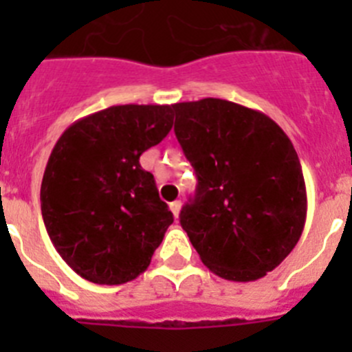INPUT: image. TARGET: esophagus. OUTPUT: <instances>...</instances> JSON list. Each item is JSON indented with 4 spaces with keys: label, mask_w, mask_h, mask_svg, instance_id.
Segmentation results:
<instances>
[{
    "label": "esophagus",
    "mask_w": 352,
    "mask_h": 352,
    "mask_svg": "<svg viewBox=\"0 0 352 352\" xmlns=\"http://www.w3.org/2000/svg\"><path fill=\"white\" fill-rule=\"evenodd\" d=\"M170 211H173L174 219H178L179 217V211H182V201H174V203L169 204Z\"/></svg>",
    "instance_id": "esophagus-1"
}]
</instances>
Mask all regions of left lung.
<instances>
[{"instance_id": "8db88e82", "label": "left lung", "mask_w": 352, "mask_h": 352, "mask_svg": "<svg viewBox=\"0 0 352 352\" xmlns=\"http://www.w3.org/2000/svg\"><path fill=\"white\" fill-rule=\"evenodd\" d=\"M174 132L197 174L179 222L204 266L232 282L263 278L291 254L307 188L291 139L272 118L222 98L173 105Z\"/></svg>"}]
</instances>
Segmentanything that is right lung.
I'll list each match as a JSON object with an SVG mask.
<instances>
[{
    "label": "right lung",
    "instance_id": "add662e5",
    "mask_svg": "<svg viewBox=\"0 0 352 352\" xmlns=\"http://www.w3.org/2000/svg\"><path fill=\"white\" fill-rule=\"evenodd\" d=\"M173 105H113L72 123L40 188L47 234L77 275L100 285L138 278L173 213L139 164L173 129Z\"/></svg>",
    "mask_w": 352,
    "mask_h": 352
}]
</instances>
